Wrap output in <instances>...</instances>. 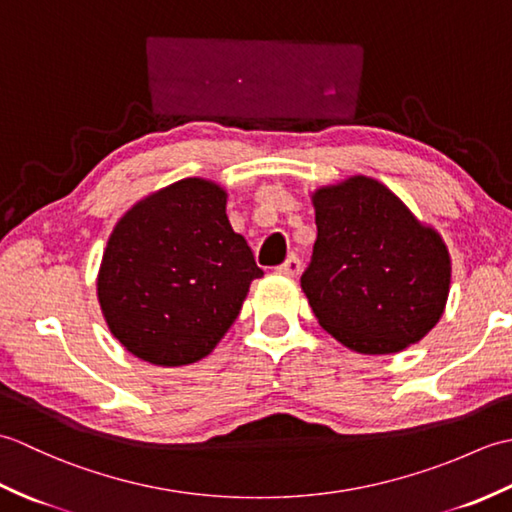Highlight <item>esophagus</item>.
Instances as JSON below:
<instances>
[{"label":"esophagus","instance_id":"1","mask_svg":"<svg viewBox=\"0 0 512 512\" xmlns=\"http://www.w3.org/2000/svg\"><path fill=\"white\" fill-rule=\"evenodd\" d=\"M277 270L281 275H288V277H297L301 273V259L297 255H290L284 264L277 266Z\"/></svg>","mask_w":512,"mask_h":512}]
</instances>
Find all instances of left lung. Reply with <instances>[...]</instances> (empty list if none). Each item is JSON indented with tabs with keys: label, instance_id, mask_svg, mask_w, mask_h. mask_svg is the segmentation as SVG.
Returning <instances> with one entry per match:
<instances>
[{
	"label": "left lung",
	"instance_id": "left-lung-1",
	"mask_svg": "<svg viewBox=\"0 0 512 512\" xmlns=\"http://www.w3.org/2000/svg\"><path fill=\"white\" fill-rule=\"evenodd\" d=\"M317 242L301 275L314 317L361 354L418 343L444 312L451 259L385 184L356 176L314 193Z\"/></svg>",
	"mask_w": 512,
	"mask_h": 512
}]
</instances>
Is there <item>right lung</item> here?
Here are the masks:
<instances>
[{
    "label": "right lung",
    "instance_id": "right-lung-1",
    "mask_svg": "<svg viewBox=\"0 0 512 512\" xmlns=\"http://www.w3.org/2000/svg\"><path fill=\"white\" fill-rule=\"evenodd\" d=\"M264 275L226 217V193L180 180L136 204L107 242L99 301L112 334L147 363L200 361L237 319Z\"/></svg>",
    "mask_w": 512,
    "mask_h": 512
}]
</instances>
